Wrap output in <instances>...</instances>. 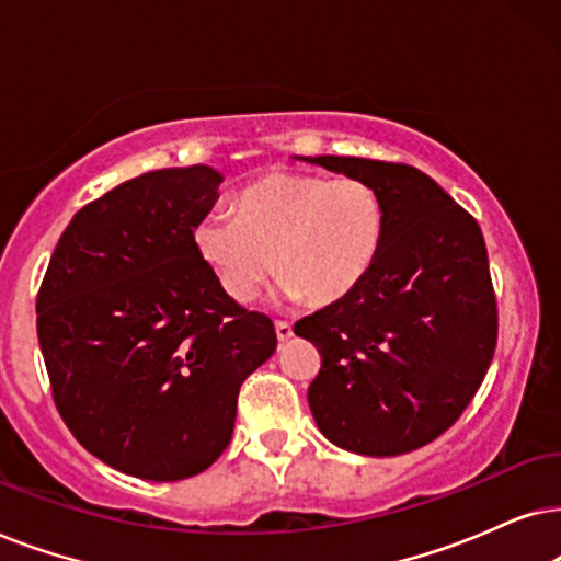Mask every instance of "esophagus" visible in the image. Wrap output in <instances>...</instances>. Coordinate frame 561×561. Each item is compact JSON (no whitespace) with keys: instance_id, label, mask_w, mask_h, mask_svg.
<instances>
[{"instance_id":"34e87169","label":"esophagus","mask_w":561,"mask_h":561,"mask_svg":"<svg viewBox=\"0 0 561 561\" xmlns=\"http://www.w3.org/2000/svg\"><path fill=\"white\" fill-rule=\"evenodd\" d=\"M274 331H276V339H279V343H285V341L293 339V325H289L287 320H276Z\"/></svg>"}]
</instances>
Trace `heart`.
Returning <instances> with one entry per match:
<instances>
[{"mask_svg": "<svg viewBox=\"0 0 561 561\" xmlns=\"http://www.w3.org/2000/svg\"><path fill=\"white\" fill-rule=\"evenodd\" d=\"M382 236L375 186L276 169L238 192L236 218L205 215L194 226V249L238 305L251 302L276 266L282 295L320 308L362 285Z\"/></svg>", "mask_w": 561, "mask_h": 561, "instance_id": "1", "label": "heart"}]
</instances>
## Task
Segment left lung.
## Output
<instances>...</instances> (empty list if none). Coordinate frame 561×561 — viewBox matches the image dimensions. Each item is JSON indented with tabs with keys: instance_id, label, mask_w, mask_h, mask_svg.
<instances>
[{
	"instance_id": "1",
	"label": "left lung",
	"mask_w": 561,
	"mask_h": 561,
	"mask_svg": "<svg viewBox=\"0 0 561 561\" xmlns=\"http://www.w3.org/2000/svg\"><path fill=\"white\" fill-rule=\"evenodd\" d=\"M382 199L377 261L354 293L297 320L320 351L308 390L328 442L364 457H398L457 423L497 343L482 230L428 174L408 163L316 156Z\"/></svg>"
}]
</instances>
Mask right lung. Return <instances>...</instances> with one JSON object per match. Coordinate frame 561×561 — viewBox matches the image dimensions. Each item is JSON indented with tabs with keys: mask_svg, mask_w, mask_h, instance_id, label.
Instances as JSON below:
<instances>
[{
	"mask_svg": "<svg viewBox=\"0 0 561 561\" xmlns=\"http://www.w3.org/2000/svg\"><path fill=\"white\" fill-rule=\"evenodd\" d=\"M220 171L159 169L81 207L37 293V341L73 438L151 482L205 472L233 436L274 323L222 293L194 249Z\"/></svg>",
	"mask_w": 561,
	"mask_h": 561,
	"instance_id": "1",
	"label": "right lung"
}]
</instances>
